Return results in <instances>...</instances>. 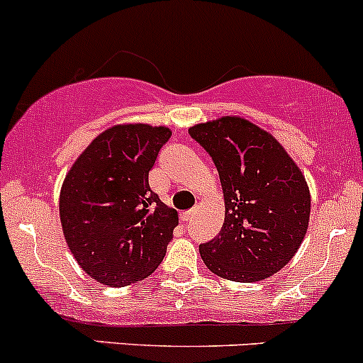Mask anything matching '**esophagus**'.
Segmentation results:
<instances>
[{
    "instance_id": "34e87169",
    "label": "esophagus",
    "mask_w": 363,
    "mask_h": 363,
    "mask_svg": "<svg viewBox=\"0 0 363 363\" xmlns=\"http://www.w3.org/2000/svg\"><path fill=\"white\" fill-rule=\"evenodd\" d=\"M195 212H196V208H189V211L182 212V214H181L182 221H191V219L195 218Z\"/></svg>"
}]
</instances>
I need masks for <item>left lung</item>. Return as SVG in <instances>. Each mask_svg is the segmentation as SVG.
Returning <instances> with one entry per match:
<instances>
[{
  "label": "left lung",
  "instance_id": "obj_1",
  "mask_svg": "<svg viewBox=\"0 0 363 363\" xmlns=\"http://www.w3.org/2000/svg\"><path fill=\"white\" fill-rule=\"evenodd\" d=\"M225 196V223L200 256L211 272L256 283L279 272L307 233L311 193L298 164L274 135L239 116L195 124Z\"/></svg>",
  "mask_w": 363,
  "mask_h": 363
}]
</instances>
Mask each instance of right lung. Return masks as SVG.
I'll list each match as a JSON object with an SVG mask.
<instances>
[{"instance_id": "right-lung-1", "label": "right lung", "mask_w": 363, "mask_h": 363, "mask_svg": "<svg viewBox=\"0 0 363 363\" xmlns=\"http://www.w3.org/2000/svg\"><path fill=\"white\" fill-rule=\"evenodd\" d=\"M167 126L116 124L75 160L60 193L63 235L80 269L98 283L128 286L164 258L179 214L149 188L170 138Z\"/></svg>"}]
</instances>
